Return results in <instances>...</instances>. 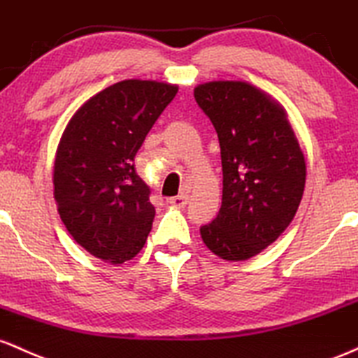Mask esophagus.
Returning a JSON list of instances; mask_svg holds the SVG:
<instances>
[{
	"label": "esophagus",
	"mask_w": 358,
	"mask_h": 358,
	"mask_svg": "<svg viewBox=\"0 0 358 358\" xmlns=\"http://www.w3.org/2000/svg\"><path fill=\"white\" fill-rule=\"evenodd\" d=\"M167 203L176 208H184L187 204V194H179V196H174V198H169Z\"/></svg>",
	"instance_id": "1"
}]
</instances>
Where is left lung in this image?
<instances>
[{"mask_svg":"<svg viewBox=\"0 0 358 358\" xmlns=\"http://www.w3.org/2000/svg\"><path fill=\"white\" fill-rule=\"evenodd\" d=\"M222 148L218 216L199 228L204 245L228 262L259 255L291 224L306 184V160L287 111L245 81L194 87Z\"/></svg>","mask_w":358,"mask_h":358,"instance_id":"1","label":"left lung"}]
</instances>
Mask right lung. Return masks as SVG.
<instances>
[{
  "label": "right lung",
  "mask_w": 358,
  "mask_h": 358,
  "mask_svg": "<svg viewBox=\"0 0 358 358\" xmlns=\"http://www.w3.org/2000/svg\"><path fill=\"white\" fill-rule=\"evenodd\" d=\"M178 84L125 79L78 108L55 152L60 220L84 250L113 266L143 248L155 208L134 159Z\"/></svg>",
  "instance_id": "obj_1"
}]
</instances>
